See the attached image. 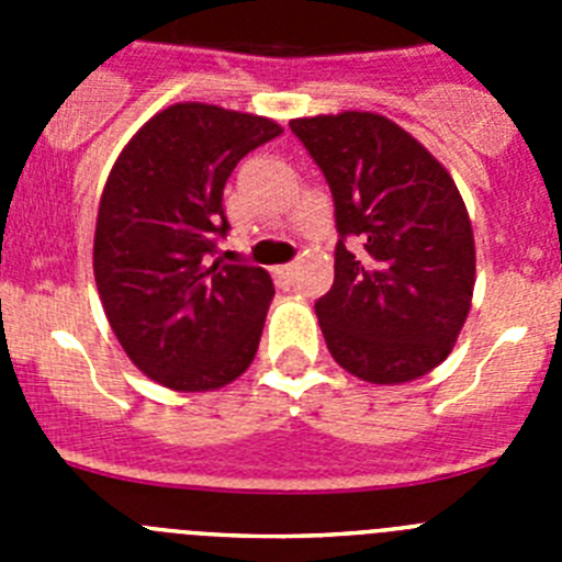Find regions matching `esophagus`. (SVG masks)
<instances>
[{"label": "esophagus", "mask_w": 562, "mask_h": 562, "mask_svg": "<svg viewBox=\"0 0 562 562\" xmlns=\"http://www.w3.org/2000/svg\"><path fill=\"white\" fill-rule=\"evenodd\" d=\"M297 272V265L295 261H290V265H281V267H276V276L281 278V281H290L292 276H295Z\"/></svg>", "instance_id": "1"}]
</instances>
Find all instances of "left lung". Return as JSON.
I'll use <instances>...</instances> for the list:
<instances>
[{
    "instance_id": "left-lung-1",
    "label": "left lung",
    "mask_w": 562,
    "mask_h": 562,
    "mask_svg": "<svg viewBox=\"0 0 562 562\" xmlns=\"http://www.w3.org/2000/svg\"><path fill=\"white\" fill-rule=\"evenodd\" d=\"M335 202V284L315 315L349 374L396 385L436 369L470 312L475 245L450 173L371 112L290 123Z\"/></svg>"
}]
</instances>
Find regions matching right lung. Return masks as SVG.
I'll list each match as a JSON object with an SVG mask.
<instances>
[{"mask_svg": "<svg viewBox=\"0 0 562 562\" xmlns=\"http://www.w3.org/2000/svg\"><path fill=\"white\" fill-rule=\"evenodd\" d=\"M281 126L177 103L123 148L98 207L95 281L123 351L173 391H211L256 357L276 286L265 267L216 258L236 162Z\"/></svg>", "mask_w": 562, "mask_h": 562, "instance_id": "right-lung-1", "label": "right lung"}]
</instances>
